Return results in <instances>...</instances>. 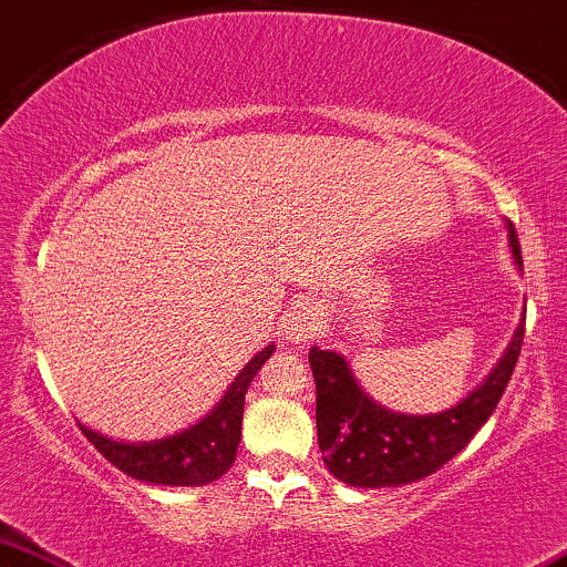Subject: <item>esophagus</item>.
Returning <instances> with one entry per match:
<instances>
[{
  "label": "esophagus",
  "instance_id": "1",
  "mask_svg": "<svg viewBox=\"0 0 567 567\" xmlns=\"http://www.w3.org/2000/svg\"><path fill=\"white\" fill-rule=\"evenodd\" d=\"M321 329V319L317 313V308L311 306H296L285 319V340L290 346H308L313 337L319 334Z\"/></svg>",
  "mask_w": 567,
  "mask_h": 567
}]
</instances>
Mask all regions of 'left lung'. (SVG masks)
<instances>
[{"instance_id":"8db88e82","label":"left lung","mask_w":567,"mask_h":567,"mask_svg":"<svg viewBox=\"0 0 567 567\" xmlns=\"http://www.w3.org/2000/svg\"><path fill=\"white\" fill-rule=\"evenodd\" d=\"M505 225L511 254L523 269L518 235L511 219ZM520 346L523 319L489 377L457 405L426 415L379 405L361 390L346 355L311 348L308 363L317 382V434L329 474L358 489H382L432 476L489 421L511 382Z\"/></svg>"}]
</instances>
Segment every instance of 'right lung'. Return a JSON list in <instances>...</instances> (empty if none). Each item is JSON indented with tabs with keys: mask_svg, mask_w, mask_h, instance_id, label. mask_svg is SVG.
<instances>
[{
	"mask_svg": "<svg viewBox=\"0 0 567 567\" xmlns=\"http://www.w3.org/2000/svg\"><path fill=\"white\" fill-rule=\"evenodd\" d=\"M271 353H275V346H267L250 358L219 403L183 432L162 436V440L125 442L104 436L85 424L78 426L114 468L131 478L162 486L212 484L233 468L235 455H238L246 392Z\"/></svg>",
	"mask_w": 567,
	"mask_h": 567,
	"instance_id": "obj_1",
	"label": "right lung"
}]
</instances>
